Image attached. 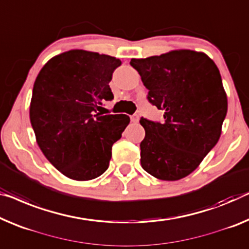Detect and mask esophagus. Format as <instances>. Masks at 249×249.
<instances>
[{"label": "esophagus", "instance_id": "1", "mask_svg": "<svg viewBox=\"0 0 249 249\" xmlns=\"http://www.w3.org/2000/svg\"><path fill=\"white\" fill-rule=\"evenodd\" d=\"M131 121L133 122V123H137V122L140 121V115H139V114L132 115V116H131Z\"/></svg>", "mask_w": 249, "mask_h": 249}]
</instances>
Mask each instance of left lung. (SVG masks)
<instances>
[{
    "label": "left lung",
    "instance_id": "1",
    "mask_svg": "<svg viewBox=\"0 0 249 249\" xmlns=\"http://www.w3.org/2000/svg\"><path fill=\"white\" fill-rule=\"evenodd\" d=\"M129 64L148 90L147 101L164 113L162 122L140 120L145 129L141 165L160 180L182 179L220 137L228 104L219 69L207 54L192 50L132 59Z\"/></svg>",
    "mask_w": 249,
    "mask_h": 249
}]
</instances>
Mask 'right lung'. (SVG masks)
<instances>
[{
  "label": "right lung",
  "instance_id": "right-lung-1",
  "mask_svg": "<svg viewBox=\"0 0 249 249\" xmlns=\"http://www.w3.org/2000/svg\"><path fill=\"white\" fill-rule=\"evenodd\" d=\"M120 59L70 50L50 59L36 77L30 121L39 147L58 171L72 180L95 179L108 169L113 144L129 123L127 115H103Z\"/></svg>",
  "mask_w": 249,
  "mask_h": 249
}]
</instances>
